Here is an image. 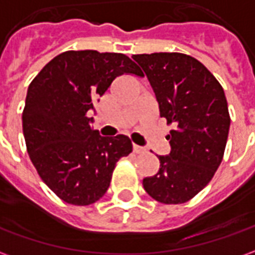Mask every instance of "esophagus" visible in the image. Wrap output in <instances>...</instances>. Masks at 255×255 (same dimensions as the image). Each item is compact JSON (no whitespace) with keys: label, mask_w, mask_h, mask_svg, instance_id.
<instances>
[{"label":"esophagus","mask_w":255,"mask_h":255,"mask_svg":"<svg viewBox=\"0 0 255 255\" xmlns=\"http://www.w3.org/2000/svg\"><path fill=\"white\" fill-rule=\"evenodd\" d=\"M132 149H133V151L136 153V154H142V153H144V151H146V149H144V147H142V146H138V144H133Z\"/></svg>","instance_id":"obj_1"}]
</instances>
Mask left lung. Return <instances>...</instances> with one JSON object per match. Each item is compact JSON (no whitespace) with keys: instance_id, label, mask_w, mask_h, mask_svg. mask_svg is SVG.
I'll return each instance as SVG.
<instances>
[{"instance_id":"left-lung-1","label":"left lung","mask_w":255,"mask_h":255,"mask_svg":"<svg viewBox=\"0 0 255 255\" xmlns=\"http://www.w3.org/2000/svg\"><path fill=\"white\" fill-rule=\"evenodd\" d=\"M149 79L160 116L175 128L166 136L168 155H157L160 169L144 177L155 201L177 205L206 187L223 161L230 131L224 90L197 58L183 53L133 54Z\"/></svg>"}]
</instances>
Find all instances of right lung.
Instances as JSON below:
<instances>
[{"instance_id": "obj_1", "label": "right lung", "mask_w": 255, "mask_h": 255, "mask_svg": "<svg viewBox=\"0 0 255 255\" xmlns=\"http://www.w3.org/2000/svg\"><path fill=\"white\" fill-rule=\"evenodd\" d=\"M124 73L142 76L122 53L69 50L31 82L23 111L27 151L38 175L64 202L86 206L105 195L116 162L132 151L126 135L101 136L90 127L94 102Z\"/></svg>"}]
</instances>
